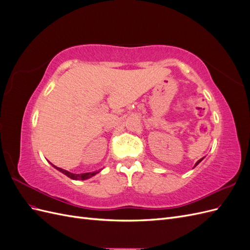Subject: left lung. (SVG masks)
Masks as SVG:
<instances>
[{"instance_id":"8db88e82","label":"left lung","mask_w":250,"mask_h":250,"mask_svg":"<svg viewBox=\"0 0 250 250\" xmlns=\"http://www.w3.org/2000/svg\"><path fill=\"white\" fill-rule=\"evenodd\" d=\"M203 158H204V157H202V158H200V160H199V161H198V162H197V163H196V164H195V166H194V168H195V167H196V166H197V165H198V164H199V163H200V162H201V161H202V160H203Z\"/></svg>"}]
</instances>
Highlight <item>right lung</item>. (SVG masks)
<instances>
[{
  "instance_id": "add662e5",
  "label": "right lung",
  "mask_w": 250,
  "mask_h": 250,
  "mask_svg": "<svg viewBox=\"0 0 250 250\" xmlns=\"http://www.w3.org/2000/svg\"><path fill=\"white\" fill-rule=\"evenodd\" d=\"M51 164V163H50ZM52 165V164H51ZM53 167H54L55 169H57L58 171H60L62 173H63L64 175H66L67 177H70L71 179H74V180H85V179H88L90 177L95 176L97 173H99L101 170H98V171H94V172H87V173H81V174H74V173H71L69 171H66L64 169H62V168H58L56 167V166L52 165Z\"/></svg>"
}]
</instances>
